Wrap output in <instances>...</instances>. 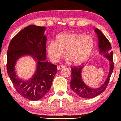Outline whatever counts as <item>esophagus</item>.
Masks as SVG:
<instances>
[{
  "mask_svg": "<svg viewBox=\"0 0 121 121\" xmlns=\"http://www.w3.org/2000/svg\"><path fill=\"white\" fill-rule=\"evenodd\" d=\"M63 68H65V65H57L58 70H60V69H62Z\"/></svg>",
  "mask_w": 121,
  "mask_h": 121,
  "instance_id": "obj_1",
  "label": "esophagus"
}]
</instances>
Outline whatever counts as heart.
I'll use <instances>...</instances> for the list:
<instances>
[{
    "mask_svg": "<svg viewBox=\"0 0 121 121\" xmlns=\"http://www.w3.org/2000/svg\"><path fill=\"white\" fill-rule=\"evenodd\" d=\"M94 46L91 35L67 32L59 35L56 41L49 42L47 53L50 59L56 62L65 54L71 62L79 65L86 60Z\"/></svg>",
    "mask_w": 121,
    "mask_h": 121,
    "instance_id": "obj_1",
    "label": "heart"
}]
</instances>
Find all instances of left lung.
I'll list each match as a JSON object with an SVG mask.
<instances>
[{
    "instance_id": "8db88e82",
    "label": "left lung",
    "mask_w": 121,
    "mask_h": 121,
    "mask_svg": "<svg viewBox=\"0 0 121 121\" xmlns=\"http://www.w3.org/2000/svg\"><path fill=\"white\" fill-rule=\"evenodd\" d=\"M95 31L98 35L99 47L100 53L109 60L110 62V69L107 79L105 83L100 87L93 89L86 86L81 79V73L83 66H74L71 67L72 72L71 73L70 87L72 90L78 95L82 98L90 99L98 96L105 90L109 82L110 77L114 69L113 51L112 47L108 40L98 29H95Z\"/></svg>"
}]
</instances>
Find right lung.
Masks as SVG:
<instances>
[{
    "instance_id": "add662e5",
    "label": "right lung",
    "mask_w": 121,
    "mask_h": 121,
    "mask_svg": "<svg viewBox=\"0 0 121 121\" xmlns=\"http://www.w3.org/2000/svg\"><path fill=\"white\" fill-rule=\"evenodd\" d=\"M44 27L30 25L19 32L11 39L7 51V71L16 90L29 100L41 99L50 90L57 67L46 59V37ZM30 55L37 60L34 76L28 82L16 78L14 72L16 61L20 56Z\"/></svg>"
}]
</instances>
